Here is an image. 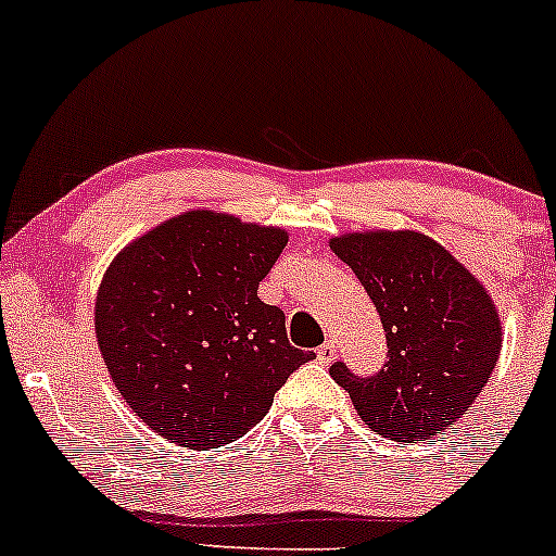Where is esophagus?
I'll return each instance as SVG.
<instances>
[{"label":"esophagus","mask_w":556,"mask_h":556,"mask_svg":"<svg viewBox=\"0 0 556 556\" xmlns=\"http://www.w3.org/2000/svg\"><path fill=\"white\" fill-rule=\"evenodd\" d=\"M315 355H318V361L324 363V366H328V363L333 361V355H337V344L331 342V339H328V342H324L318 348V352H315Z\"/></svg>","instance_id":"34e87169"}]
</instances>
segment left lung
<instances>
[{"instance_id": "1", "label": "left lung", "mask_w": 556, "mask_h": 556, "mask_svg": "<svg viewBox=\"0 0 556 556\" xmlns=\"http://www.w3.org/2000/svg\"><path fill=\"white\" fill-rule=\"evenodd\" d=\"M376 304L387 363L374 376L333 363L357 416L390 440L414 443L462 419L491 379L501 324L491 296L432 238L410 230L331 238Z\"/></svg>"}]
</instances>
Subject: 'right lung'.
<instances>
[{"instance_id": "right-lung-1", "label": "right lung", "mask_w": 556, "mask_h": 556, "mask_svg": "<svg viewBox=\"0 0 556 556\" xmlns=\"http://www.w3.org/2000/svg\"><path fill=\"white\" fill-rule=\"evenodd\" d=\"M278 228L188 212L129 243L94 304V333L124 403L190 451L243 438L315 352L256 296L283 252Z\"/></svg>"}]
</instances>
